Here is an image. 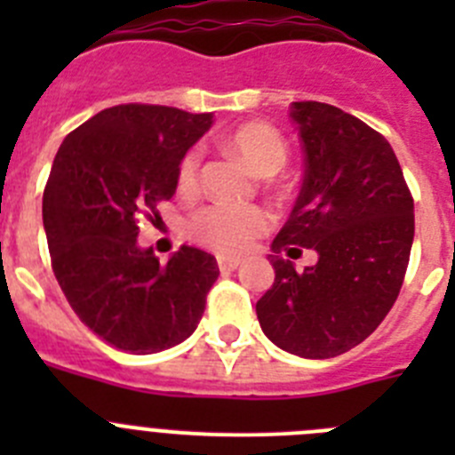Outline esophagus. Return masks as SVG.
<instances>
[{
  "mask_svg": "<svg viewBox=\"0 0 455 455\" xmlns=\"http://www.w3.org/2000/svg\"><path fill=\"white\" fill-rule=\"evenodd\" d=\"M241 267V259L239 257H219V268L220 273H230L235 268Z\"/></svg>",
  "mask_w": 455,
  "mask_h": 455,
  "instance_id": "obj_1",
  "label": "esophagus"
}]
</instances>
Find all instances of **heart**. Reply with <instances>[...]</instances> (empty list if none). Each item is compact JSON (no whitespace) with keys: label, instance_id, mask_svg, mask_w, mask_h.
Instances as JSON below:
<instances>
[{"label":"heart","instance_id":"b5f03b06","mask_svg":"<svg viewBox=\"0 0 455 455\" xmlns=\"http://www.w3.org/2000/svg\"><path fill=\"white\" fill-rule=\"evenodd\" d=\"M228 146L246 162L248 168H252L262 178H271L287 164V143L280 132L273 130L267 123L241 124L239 130L228 136ZM198 172L200 152L193 150L180 164V191L191 193L198 187ZM268 225H271V214L257 204H243V207L207 204L191 216L188 232L204 246L225 252V255H235V252L246 251L251 241L257 235H262Z\"/></svg>","mask_w":455,"mask_h":455}]
</instances>
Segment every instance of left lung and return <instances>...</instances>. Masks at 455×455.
I'll use <instances>...</instances> for the list:
<instances>
[{"mask_svg":"<svg viewBox=\"0 0 455 455\" xmlns=\"http://www.w3.org/2000/svg\"><path fill=\"white\" fill-rule=\"evenodd\" d=\"M305 175L268 255L273 287L257 300L264 335L293 355L325 360L351 351L387 316L415 239V203L385 136L341 108L293 102ZM312 247L299 274L280 251Z\"/></svg>","mask_w":455,"mask_h":455,"instance_id":"8db88e82","label":"left lung"}]
</instances>
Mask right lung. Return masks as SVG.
Instances as JSON below:
<instances>
[{
	"label": "right lung",
	"mask_w": 455,
	"mask_h": 455,
	"mask_svg": "<svg viewBox=\"0 0 455 455\" xmlns=\"http://www.w3.org/2000/svg\"><path fill=\"white\" fill-rule=\"evenodd\" d=\"M212 118L118 104L79 124L54 156L43 196L52 268L82 323L120 351L178 347L203 319L214 255L182 246L162 264L136 236L140 216L175 196L180 164Z\"/></svg>",
	"instance_id": "add662e5"
}]
</instances>
